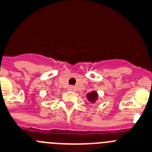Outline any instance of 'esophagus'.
<instances>
[{
  "mask_svg": "<svg viewBox=\"0 0 152 152\" xmlns=\"http://www.w3.org/2000/svg\"><path fill=\"white\" fill-rule=\"evenodd\" d=\"M69 91H75V87H74V86H70L69 87Z\"/></svg>",
  "mask_w": 152,
  "mask_h": 152,
  "instance_id": "1",
  "label": "esophagus"
}]
</instances>
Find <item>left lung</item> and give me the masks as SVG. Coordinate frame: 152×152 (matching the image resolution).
<instances>
[{"mask_svg": "<svg viewBox=\"0 0 152 152\" xmlns=\"http://www.w3.org/2000/svg\"><path fill=\"white\" fill-rule=\"evenodd\" d=\"M97 93L96 91H92L91 93H88L87 94V100L89 102H91V103H94L97 99Z\"/></svg>", "mask_w": 152, "mask_h": 152, "instance_id": "8db88e82", "label": "left lung"}]
</instances>
